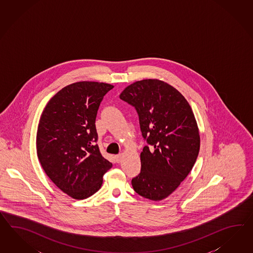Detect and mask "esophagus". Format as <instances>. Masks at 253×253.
Masks as SVG:
<instances>
[{
    "label": "esophagus",
    "instance_id": "esophagus-1",
    "mask_svg": "<svg viewBox=\"0 0 253 253\" xmlns=\"http://www.w3.org/2000/svg\"><path fill=\"white\" fill-rule=\"evenodd\" d=\"M123 154H119L115 156V159H116L117 162H121L123 160Z\"/></svg>",
    "mask_w": 253,
    "mask_h": 253
}]
</instances>
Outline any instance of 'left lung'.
<instances>
[{
    "mask_svg": "<svg viewBox=\"0 0 253 253\" xmlns=\"http://www.w3.org/2000/svg\"><path fill=\"white\" fill-rule=\"evenodd\" d=\"M120 98L136 109L148 144L132 188L144 198L161 201L184 180L198 157L200 134L192 109L177 89L157 79L131 84Z\"/></svg>",
    "mask_w": 253,
    "mask_h": 253,
    "instance_id": "1",
    "label": "left lung"
}]
</instances>
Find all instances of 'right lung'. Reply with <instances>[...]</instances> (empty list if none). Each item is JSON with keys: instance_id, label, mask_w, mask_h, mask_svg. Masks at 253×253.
<instances>
[{"instance_id": "right-lung-1", "label": "right lung", "mask_w": 253, "mask_h": 253, "mask_svg": "<svg viewBox=\"0 0 253 253\" xmlns=\"http://www.w3.org/2000/svg\"><path fill=\"white\" fill-rule=\"evenodd\" d=\"M113 87L106 83H74L52 96L41 114L39 160L51 181L72 198L96 193L112 167L96 144L95 123L103 97Z\"/></svg>"}]
</instances>
